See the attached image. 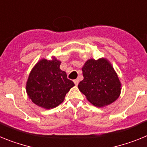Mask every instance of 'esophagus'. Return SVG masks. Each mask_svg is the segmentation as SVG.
<instances>
[{
	"mask_svg": "<svg viewBox=\"0 0 147 147\" xmlns=\"http://www.w3.org/2000/svg\"><path fill=\"white\" fill-rule=\"evenodd\" d=\"M74 84L76 85H78V84H79V80H77V79H76V80H74Z\"/></svg>",
	"mask_w": 147,
	"mask_h": 147,
	"instance_id": "obj_1",
	"label": "esophagus"
}]
</instances>
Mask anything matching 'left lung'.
Wrapping results in <instances>:
<instances>
[{
    "label": "left lung",
    "instance_id": "obj_1",
    "mask_svg": "<svg viewBox=\"0 0 147 147\" xmlns=\"http://www.w3.org/2000/svg\"><path fill=\"white\" fill-rule=\"evenodd\" d=\"M84 76L78 88L95 107H103L118 99L121 83L112 64L106 58L89 59L83 65Z\"/></svg>",
    "mask_w": 147,
    "mask_h": 147
}]
</instances>
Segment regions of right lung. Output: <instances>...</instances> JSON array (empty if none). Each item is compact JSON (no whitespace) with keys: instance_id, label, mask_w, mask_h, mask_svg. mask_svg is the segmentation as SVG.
I'll list each match as a JSON object with an SVG mask.
<instances>
[{"instance_id":"add662e5","label":"right lung","mask_w":147,"mask_h":147,"mask_svg":"<svg viewBox=\"0 0 147 147\" xmlns=\"http://www.w3.org/2000/svg\"><path fill=\"white\" fill-rule=\"evenodd\" d=\"M61 61L53 56L36 63L28 75L26 90L28 98L40 107L54 108L63 102L66 93L74 83L67 78L66 72L59 68Z\"/></svg>"}]
</instances>
